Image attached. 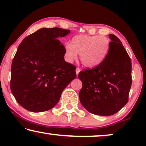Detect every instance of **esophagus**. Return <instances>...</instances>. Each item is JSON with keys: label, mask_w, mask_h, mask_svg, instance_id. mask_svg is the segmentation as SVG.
Listing matches in <instances>:
<instances>
[{"label": "esophagus", "mask_w": 146, "mask_h": 146, "mask_svg": "<svg viewBox=\"0 0 146 146\" xmlns=\"http://www.w3.org/2000/svg\"><path fill=\"white\" fill-rule=\"evenodd\" d=\"M80 72V69L79 68H76V72L77 76H78V75Z\"/></svg>", "instance_id": "esophagus-1"}]
</instances>
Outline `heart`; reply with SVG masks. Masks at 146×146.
<instances>
[{
  "label": "heart",
  "instance_id": "heart-1",
  "mask_svg": "<svg viewBox=\"0 0 146 146\" xmlns=\"http://www.w3.org/2000/svg\"><path fill=\"white\" fill-rule=\"evenodd\" d=\"M110 40L100 36L77 35L72 38L71 44L64 47V57L68 62H72L80 54L81 63L85 67L92 68L104 61L108 53Z\"/></svg>",
  "mask_w": 146,
  "mask_h": 146
}]
</instances>
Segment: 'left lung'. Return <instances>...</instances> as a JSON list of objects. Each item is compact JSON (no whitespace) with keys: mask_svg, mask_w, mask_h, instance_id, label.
I'll use <instances>...</instances> for the list:
<instances>
[{"mask_svg":"<svg viewBox=\"0 0 146 146\" xmlns=\"http://www.w3.org/2000/svg\"><path fill=\"white\" fill-rule=\"evenodd\" d=\"M109 37V51L102 62L78 74L82 82L80 101L89 112L99 115H113L122 108L131 86L130 58L118 38L112 34Z\"/></svg>","mask_w":146,"mask_h":146,"instance_id":"obj_1","label":"left lung"}]
</instances>
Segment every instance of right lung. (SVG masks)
I'll list each match as a JSON object with an SVG mask.
<instances>
[{"mask_svg":"<svg viewBox=\"0 0 146 146\" xmlns=\"http://www.w3.org/2000/svg\"><path fill=\"white\" fill-rule=\"evenodd\" d=\"M70 33L60 28H42L18 47L12 62L11 90L27 110L41 112L52 108L76 77V68L64 60V46L58 40Z\"/></svg>","mask_w":146,"mask_h":146,"instance_id":"obj_1","label":"right lung"}]
</instances>
